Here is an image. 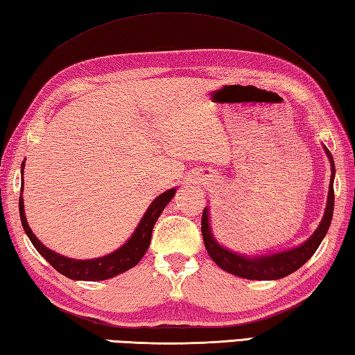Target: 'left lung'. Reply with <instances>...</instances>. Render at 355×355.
<instances>
[{"mask_svg": "<svg viewBox=\"0 0 355 355\" xmlns=\"http://www.w3.org/2000/svg\"><path fill=\"white\" fill-rule=\"evenodd\" d=\"M324 151L331 162V184H329V195H327V206L324 210V216L320 223V226L312 234V237L304 241L301 246L293 248V250L282 251L277 254H270V256H241V254L232 252L223 248L218 241L215 240L212 229H210V220H209V209L206 207L202 212V221H201V232L204 239V245L209 252L210 259L227 272L234 276L251 279V281H275V279H282L285 276L291 275L296 270L307 262V260L313 256L315 251L318 250L322 239L326 237L332 221L334 214V178H335V165L334 157L329 153V149L324 146Z\"/></svg>", "mask_w": 355, "mask_h": 355, "instance_id": "left-lung-1", "label": "left lung"}]
</instances>
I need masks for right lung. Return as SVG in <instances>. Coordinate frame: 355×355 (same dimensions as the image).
<instances>
[{"instance_id":"1","label":"right lung","mask_w":355,"mask_h":355,"mask_svg":"<svg viewBox=\"0 0 355 355\" xmlns=\"http://www.w3.org/2000/svg\"><path fill=\"white\" fill-rule=\"evenodd\" d=\"M23 166L21 164V176H23ZM21 193H23V179H21ZM176 193V189L166 190L165 193L159 195L155 200L151 202V206L143 215L140 220L139 226L130 235V239L124 243L121 248H118L116 251L107 256L99 257V259H90V260H74L60 256V254L48 250L46 246L40 243V240L35 237L34 232L31 231V227L26 221V216H24V206H23V196H20V201H18V209H20V220L24 232L31 240V243L34 245L37 251L40 252L42 257H45L46 262L53 266L55 271H59L60 275L73 279V281H105V279H110L120 272H124L132 268L137 263L140 262L141 257L145 256L148 251L149 243H151V234L155 221L164 212L166 204L171 201V198Z\"/></svg>"}]
</instances>
